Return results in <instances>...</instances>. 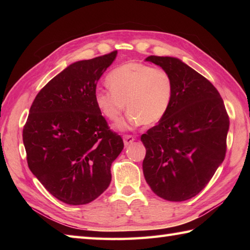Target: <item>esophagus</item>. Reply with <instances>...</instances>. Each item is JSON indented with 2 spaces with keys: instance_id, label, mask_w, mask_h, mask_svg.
Masks as SVG:
<instances>
[{
  "instance_id": "esophagus-1",
  "label": "esophagus",
  "mask_w": 250,
  "mask_h": 250,
  "mask_svg": "<svg viewBox=\"0 0 250 250\" xmlns=\"http://www.w3.org/2000/svg\"><path fill=\"white\" fill-rule=\"evenodd\" d=\"M135 137L133 135H130V134H125L124 135V143L125 146H129L130 144H132V143L134 142Z\"/></svg>"
}]
</instances>
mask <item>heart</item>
Here are the masks:
<instances>
[{
    "instance_id": "1",
    "label": "heart",
    "mask_w": 250,
    "mask_h": 250,
    "mask_svg": "<svg viewBox=\"0 0 250 250\" xmlns=\"http://www.w3.org/2000/svg\"><path fill=\"white\" fill-rule=\"evenodd\" d=\"M109 89L99 88L94 102L102 115L117 121L125 110L126 118L117 125L129 130L142 124L160 121L172 103L174 82L167 71L140 62L125 63L111 71L106 78Z\"/></svg>"
}]
</instances>
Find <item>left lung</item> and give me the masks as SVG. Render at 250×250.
<instances>
[{"label":"left lung","mask_w":250,"mask_h":250,"mask_svg":"<svg viewBox=\"0 0 250 250\" xmlns=\"http://www.w3.org/2000/svg\"><path fill=\"white\" fill-rule=\"evenodd\" d=\"M146 61L171 74L174 94L163 118L141 136L146 148L143 172L158 196L189 200L205 188L224 161L229 116L213 83L183 61L158 56Z\"/></svg>","instance_id":"obj_1"}]
</instances>
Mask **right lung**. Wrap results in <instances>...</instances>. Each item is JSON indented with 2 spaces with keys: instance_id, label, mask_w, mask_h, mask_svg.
<instances>
[{
  "instance_id": "obj_1",
  "label": "right lung",
  "mask_w": 250,
  "mask_h": 250,
  "mask_svg": "<svg viewBox=\"0 0 250 250\" xmlns=\"http://www.w3.org/2000/svg\"><path fill=\"white\" fill-rule=\"evenodd\" d=\"M117 51L72 63L37 93L23 126L26 161L49 193L70 205L90 203L107 189L124 149L94 102L97 83Z\"/></svg>"
}]
</instances>
